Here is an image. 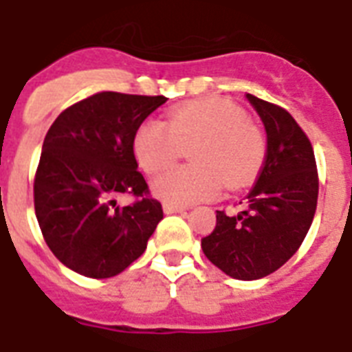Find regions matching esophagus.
<instances>
[{
  "label": "esophagus",
  "mask_w": 352,
  "mask_h": 352,
  "mask_svg": "<svg viewBox=\"0 0 352 352\" xmlns=\"http://www.w3.org/2000/svg\"><path fill=\"white\" fill-rule=\"evenodd\" d=\"M162 210H164V214H182V212H186L184 206H177V204L170 203L162 204Z\"/></svg>",
  "instance_id": "obj_1"
}]
</instances>
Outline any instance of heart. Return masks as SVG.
I'll return each mask as SVG.
<instances>
[{"mask_svg":"<svg viewBox=\"0 0 352 352\" xmlns=\"http://www.w3.org/2000/svg\"><path fill=\"white\" fill-rule=\"evenodd\" d=\"M193 166L160 173L153 193L164 203L188 206L215 199L223 184L245 186L257 175L265 159V140L248 124L243 109L226 100L188 102L170 111L168 124L148 118L138 126L133 151L148 173L173 164L182 146H192Z\"/></svg>","mask_w":352,"mask_h":352,"instance_id":"b5f03b06","label":"heart"}]
</instances>
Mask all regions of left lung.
I'll list each match as a JSON object with an SVG mask.
<instances>
[{
	"label": "left lung",
	"mask_w": 352,
	"mask_h": 352,
	"mask_svg": "<svg viewBox=\"0 0 352 352\" xmlns=\"http://www.w3.org/2000/svg\"><path fill=\"white\" fill-rule=\"evenodd\" d=\"M267 133V157L243 212H217L214 232L203 237L204 256L226 276L261 279L283 267L305 239L318 204L314 151L283 107L246 93Z\"/></svg>",
	"instance_id": "8db88e82"
}]
</instances>
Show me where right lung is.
Wrapping results in <instances>:
<instances>
[{
    "label": "right lung",
    "mask_w": 352,
    "mask_h": 352,
    "mask_svg": "<svg viewBox=\"0 0 352 352\" xmlns=\"http://www.w3.org/2000/svg\"><path fill=\"white\" fill-rule=\"evenodd\" d=\"M166 100L104 91L67 107L47 131L34 179L36 219L52 254L85 278L126 270L164 215L148 197L133 138ZM124 192L141 199L120 207Z\"/></svg>",
    "instance_id": "right-lung-1"
}]
</instances>
